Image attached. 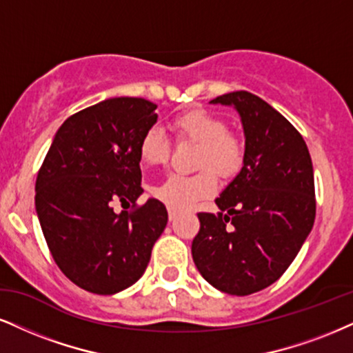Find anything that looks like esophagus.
Wrapping results in <instances>:
<instances>
[{
	"mask_svg": "<svg viewBox=\"0 0 353 353\" xmlns=\"http://www.w3.org/2000/svg\"><path fill=\"white\" fill-rule=\"evenodd\" d=\"M176 216H178V212H176V211L168 210V219H170V223H172V221H175V219H176Z\"/></svg>",
	"mask_w": 353,
	"mask_h": 353,
	"instance_id": "34e87169",
	"label": "esophagus"
}]
</instances>
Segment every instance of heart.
<instances>
[{
	"instance_id": "1",
	"label": "heart",
	"mask_w": 353,
	"mask_h": 353,
	"mask_svg": "<svg viewBox=\"0 0 353 353\" xmlns=\"http://www.w3.org/2000/svg\"><path fill=\"white\" fill-rule=\"evenodd\" d=\"M172 129L178 142L198 143L196 165L204 172L194 176L170 175L154 190L155 198L173 211H185L198 199L214 193L221 176H234L245 160V145L237 134L228 130L223 117L206 110H190L173 117ZM172 145L157 129L143 132L139 142V159L143 165L160 167L167 165Z\"/></svg>"
}]
</instances>
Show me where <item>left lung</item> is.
<instances>
[{
    "label": "left lung",
    "mask_w": 353,
    "mask_h": 353,
    "mask_svg": "<svg viewBox=\"0 0 353 353\" xmlns=\"http://www.w3.org/2000/svg\"><path fill=\"white\" fill-rule=\"evenodd\" d=\"M211 103L229 104L241 114L245 160L216 199L219 212H198L191 254L214 288L247 296L275 283L310 236L314 173L301 134L262 98L232 91Z\"/></svg>",
    "instance_id": "1"
}]
</instances>
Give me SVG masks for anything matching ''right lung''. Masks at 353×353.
Instances as JSON below:
<instances>
[{"label":"right lung","instance_id":"right-lung-1","mask_svg":"<svg viewBox=\"0 0 353 353\" xmlns=\"http://www.w3.org/2000/svg\"><path fill=\"white\" fill-rule=\"evenodd\" d=\"M157 104L111 98L68 117L36 180V210L62 273L94 294L134 285L149 265L168 214L157 199L139 206V142L157 123ZM131 206L114 212L112 204Z\"/></svg>","mask_w":353,"mask_h":353}]
</instances>
